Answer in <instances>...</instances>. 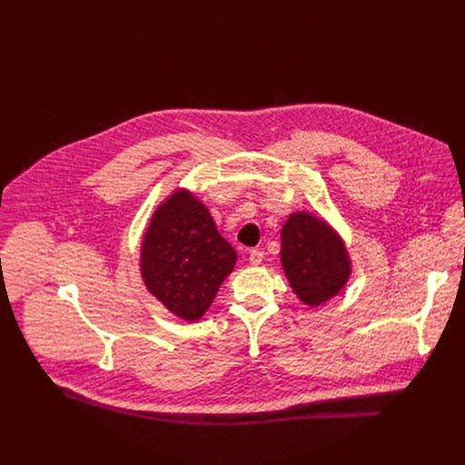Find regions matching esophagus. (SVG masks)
I'll list each match as a JSON object with an SVG mask.
<instances>
[{
	"label": "esophagus",
	"mask_w": 465,
	"mask_h": 465,
	"mask_svg": "<svg viewBox=\"0 0 465 465\" xmlns=\"http://www.w3.org/2000/svg\"><path fill=\"white\" fill-rule=\"evenodd\" d=\"M262 257H264V252L259 248H253V250H250L248 261H250V264H253V267H257V264L262 262Z\"/></svg>",
	"instance_id": "obj_1"
}]
</instances>
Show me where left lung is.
Instances as JSON below:
<instances>
[{
	"label": "left lung",
	"mask_w": 465,
	"mask_h": 465,
	"mask_svg": "<svg viewBox=\"0 0 465 465\" xmlns=\"http://www.w3.org/2000/svg\"><path fill=\"white\" fill-rule=\"evenodd\" d=\"M280 261L300 302L320 307L350 282L353 262L341 233L323 217L292 212L282 228Z\"/></svg>",
	"instance_id": "obj_1"
}]
</instances>
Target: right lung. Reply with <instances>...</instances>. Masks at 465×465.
Returning a JSON list of instances; mask_svg holds the SVG:
<instances>
[{"label": "right lung", "instance_id": "right-lung-1", "mask_svg": "<svg viewBox=\"0 0 465 465\" xmlns=\"http://www.w3.org/2000/svg\"><path fill=\"white\" fill-rule=\"evenodd\" d=\"M235 262L237 252L193 191L176 187L156 206L142 239L140 272L169 312L201 320Z\"/></svg>", "mask_w": 465, "mask_h": 465}]
</instances>
